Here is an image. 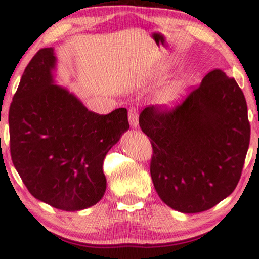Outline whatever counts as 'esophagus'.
<instances>
[{
    "instance_id": "34e87169",
    "label": "esophagus",
    "mask_w": 259,
    "mask_h": 259,
    "mask_svg": "<svg viewBox=\"0 0 259 259\" xmlns=\"http://www.w3.org/2000/svg\"><path fill=\"white\" fill-rule=\"evenodd\" d=\"M128 121H130V125L134 127V128L138 126L139 113H138V110L136 107H131L128 110Z\"/></svg>"
}]
</instances>
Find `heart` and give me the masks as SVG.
Masks as SVG:
<instances>
[{"mask_svg":"<svg viewBox=\"0 0 259 259\" xmlns=\"http://www.w3.org/2000/svg\"><path fill=\"white\" fill-rule=\"evenodd\" d=\"M182 95V85L174 84L167 86L161 90L160 92L156 93L155 96V104L161 107L170 108L173 107L176 103L179 102Z\"/></svg>","mask_w":259,"mask_h":259,"instance_id":"1","label":"heart"}]
</instances>
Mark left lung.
Instances as JSON below:
<instances>
[{"mask_svg":"<svg viewBox=\"0 0 259 259\" xmlns=\"http://www.w3.org/2000/svg\"><path fill=\"white\" fill-rule=\"evenodd\" d=\"M151 139V176L161 200L185 213L205 211L234 192L250 142L248 106L234 78L212 70L173 108L139 117Z\"/></svg>","mask_w":259,"mask_h":259,"instance_id":"left-lung-1","label":"left lung"}]
</instances>
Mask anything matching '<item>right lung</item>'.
Listing matches in <instances>:
<instances>
[{
	"label": "right lung",
	"mask_w": 259,
	"mask_h": 259,
	"mask_svg": "<svg viewBox=\"0 0 259 259\" xmlns=\"http://www.w3.org/2000/svg\"><path fill=\"white\" fill-rule=\"evenodd\" d=\"M55 67L52 48L40 49L25 67L9 108L11 160L37 200L83 210L104 196V159L130 128L127 110L89 111L55 84Z\"/></svg>",
	"instance_id": "add662e5"
}]
</instances>
